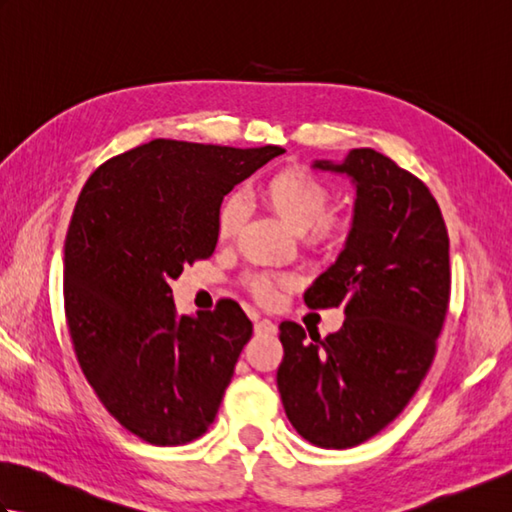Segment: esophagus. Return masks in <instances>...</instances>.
<instances>
[{
	"label": "esophagus",
	"instance_id": "1",
	"mask_svg": "<svg viewBox=\"0 0 512 512\" xmlns=\"http://www.w3.org/2000/svg\"><path fill=\"white\" fill-rule=\"evenodd\" d=\"M277 325L268 319H255V334H275Z\"/></svg>",
	"mask_w": 512,
	"mask_h": 512
}]
</instances>
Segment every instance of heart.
I'll list each match as a JSON object with an SVG mask.
<instances>
[{"label": "heart", "instance_id": "b5f03b06", "mask_svg": "<svg viewBox=\"0 0 512 512\" xmlns=\"http://www.w3.org/2000/svg\"><path fill=\"white\" fill-rule=\"evenodd\" d=\"M262 198L290 233H308V242L314 246H330L343 235V224L336 217H323L330 206V191L308 171L292 167L275 173L264 182ZM242 222L244 200L235 193L226 195L215 217L217 237L231 239ZM250 290L259 301H273L275 297V286L268 279H255Z\"/></svg>", "mask_w": 512, "mask_h": 512}]
</instances>
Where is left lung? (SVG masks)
I'll return each instance as SVG.
<instances>
[{"mask_svg": "<svg viewBox=\"0 0 512 512\" xmlns=\"http://www.w3.org/2000/svg\"><path fill=\"white\" fill-rule=\"evenodd\" d=\"M310 167L356 191L343 250L303 292L310 308H343L345 321L312 341L281 323L277 387L301 438L350 449L385 429L429 372L449 308V235L431 191L374 149Z\"/></svg>", "mask_w": 512, "mask_h": 512, "instance_id": "8db88e82", "label": "left lung"}]
</instances>
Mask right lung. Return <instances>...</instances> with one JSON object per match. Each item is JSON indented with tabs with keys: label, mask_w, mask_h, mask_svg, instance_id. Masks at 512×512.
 Masks as SVG:
<instances>
[{
	"label": "right lung",
	"mask_w": 512,
	"mask_h": 512,
	"mask_svg": "<svg viewBox=\"0 0 512 512\" xmlns=\"http://www.w3.org/2000/svg\"><path fill=\"white\" fill-rule=\"evenodd\" d=\"M284 149L182 140L107 160L76 200L63 299L72 345L105 409L149 444L211 427L253 323L233 299L178 314L171 281L213 255L224 195Z\"/></svg>",
	"instance_id": "obj_1"
}]
</instances>
